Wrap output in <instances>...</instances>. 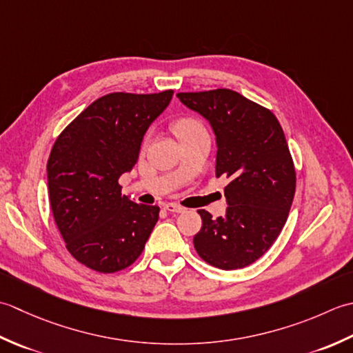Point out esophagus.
I'll use <instances>...</instances> for the list:
<instances>
[{"mask_svg": "<svg viewBox=\"0 0 353 353\" xmlns=\"http://www.w3.org/2000/svg\"><path fill=\"white\" fill-rule=\"evenodd\" d=\"M164 208H166V210L170 212V213H183V212H185V208L183 205L175 204V203H168L166 205H164Z\"/></svg>", "mask_w": 353, "mask_h": 353, "instance_id": "34e87169", "label": "esophagus"}]
</instances>
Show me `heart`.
Segmentation results:
<instances>
[{
  "label": "heart",
  "mask_w": 353,
  "mask_h": 353,
  "mask_svg": "<svg viewBox=\"0 0 353 353\" xmlns=\"http://www.w3.org/2000/svg\"><path fill=\"white\" fill-rule=\"evenodd\" d=\"M172 129H174V132L176 134L178 139H183V137H185V135L203 131L204 126L201 125V121H198L196 119L183 117V119H178L175 123L172 125Z\"/></svg>",
  "instance_id": "heart-1"
}]
</instances>
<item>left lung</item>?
Returning <instances> with one entry per match:
<instances>
[{
  "label": "left lung",
  "instance_id": "1",
  "mask_svg": "<svg viewBox=\"0 0 353 353\" xmlns=\"http://www.w3.org/2000/svg\"><path fill=\"white\" fill-rule=\"evenodd\" d=\"M176 97L210 123L216 135V176H227L225 216L198 210L196 253L221 270L248 267L282 232L296 193V169L283 129L267 108L219 88Z\"/></svg>",
  "mask_w": 353,
  "mask_h": 353
}]
</instances>
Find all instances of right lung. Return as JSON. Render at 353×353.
Segmentation results:
<instances>
[{
    "label": "right lung",
    "mask_w": 353,
    "mask_h": 353,
    "mask_svg": "<svg viewBox=\"0 0 353 353\" xmlns=\"http://www.w3.org/2000/svg\"><path fill=\"white\" fill-rule=\"evenodd\" d=\"M174 91L111 92L92 102L57 137L47 163L48 198L67 250L99 272L128 268L141 254L160 207L121 195L150 123Z\"/></svg>",
    "instance_id": "obj_1"
}]
</instances>
